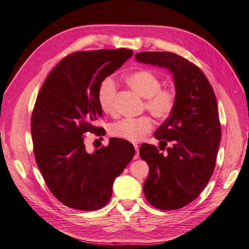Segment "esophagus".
Instances as JSON below:
<instances>
[{"label":"esophagus","instance_id":"esophagus-1","mask_svg":"<svg viewBox=\"0 0 249 249\" xmlns=\"http://www.w3.org/2000/svg\"><path fill=\"white\" fill-rule=\"evenodd\" d=\"M134 148H135V152H136V153H135V156H134L133 159L136 160L137 158H139V146H137L136 143H134Z\"/></svg>","mask_w":249,"mask_h":249}]
</instances>
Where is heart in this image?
Segmentation results:
<instances>
[{
	"mask_svg": "<svg viewBox=\"0 0 249 249\" xmlns=\"http://www.w3.org/2000/svg\"><path fill=\"white\" fill-rule=\"evenodd\" d=\"M126 82L136 93L146 99L145 108L154 117L165 119L170 116L176 106V93L171 89H163L162 81L150 70H140L128 75ZM117 84L112 76L104 79L98 88V102L104 113H115V98ZM153 128L152 120L142 116L140 118H124L112 124L109 134L116 139L128 142H140Z\"/></svg>",
	"mask_w": 249,
	"mask_h": 249,
	"instance_id": "1",
	"label": "heart"
}]
</instances>
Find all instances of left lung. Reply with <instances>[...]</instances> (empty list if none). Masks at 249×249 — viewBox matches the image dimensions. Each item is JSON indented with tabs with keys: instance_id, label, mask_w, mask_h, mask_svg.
Listing matches in <instances>:
<instances>
[{
	"instance_id": "obj_1",
	"label": "left lung",
	"mask_w": 249,
	"mask_h": 249,
	"mask_svg": "<svg viewBox=\"0 0 249 249\" xmlns=\"http://www.w3.org/2000/svg\"><path fill=\"white\" fill-rule=\"evenodd\" d=\"M136 62L158 66L173 74L176 106L154 137L163 150L142 143L141 158L149 166L143 182L146 199L161 210H177L195 200L213 174L218 152L220 124L213 88L202 71L170 52H141Z\"/></svg>"
}]
</instances>
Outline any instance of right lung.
I'll return each instance as SVG.
<instances>
[{
    "instance_id": "obj_1",
    "label": "right lung",
    "mask_w": 249,
    "mask_h": 249,
    "mask_svg": "<svg viewBox=\"0 0 249 249\" xmlns=\"http://www.w3.org/2000/svg\"><path fill=\"white\" fill-rule=\"evenodd\" d=\"M132 55L128 49L70 54L38 93L31 124L36 163L52 194L69 208L95 211L106 206L114 180L134 157L133 145L119 139L88 153L83 137L86 132L102 134L93 126L102 116L99 85Z\"/></svg>"
}]
</instances>
